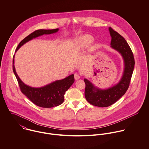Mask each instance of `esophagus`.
<instances>
[{
    "mask_svg": "<svg viewBox=\"0 0 149 149\" xmlns=\"http://www.w3.org/2000/svg\"><path fill=\"white\" fill-rule=\"evenodd\" d=\"M80 74H79L78 73H75L74 74L75 80H79V79H80Z\"/></svg>",
    "mask_w": 149,
    "mask_h": 149,
    "instance_id": "esophagus-1",
    "label": "esophagus"
}]
</instances>
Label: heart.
<instances>
[{"label":"heart","mask_w":149,"mask_h":149,"mask_svg":"<svg viewBox=\"0 0 149 149\" xmlns=\"http://www.w3.org/2000/svg\"><path fill=\"white\" fill-rule=\"evenodd\" d=\"M93 42V38L89 35H83L76 41V45L78 48H85Z\"/></svg>","instance_id":"heart-1"}]
</instances>
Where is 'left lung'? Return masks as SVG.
<instances>
[{
  "mask_svg": "<svg viewBox=\"0 0 149 149\" xmlns=\"http://www.w3.org/2000/svg\"><path fill=\"white\" fill-rule=\"evenodd\" d=\"M108 30L111 37V47L120 54L125 67L120 81L107 89L99 88L84 79L86 100L92 105L99 107H106L113 104L125 94L130 85L135 65L133 53L125 39L111 27H109Z\"/></svg>",
  "mask_w": 149,
  "mask_h": 149,
  "instance_id": "left-lung-1",
  "label": "left lung"
}]
</instances>
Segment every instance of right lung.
Listing matches in <instances>:
<instances>
[{"label": "right lung", "instance_id": "obj_1", "mask_svg": "<svg viewBox=\"0 0 149 149\" xmlns=\"http://www.w3.org/2000/svg\"><path fill=\"white\" fill-rule=\"evenodd\" d=\"M59 29L52 30H37L24 38L19 43L15 52L29 41L43 34H51L57 33ZM14 56L13 58V69L16 76L22 92L34 104L42 108H52L61 104L64 101V95L74 81V74L69 75L64 79L56 80L47 85L40 88L31 87L25 84L17 74L14 66Z\"/></svg>", "mask_w": 149, "mask_h": 149}]
</instances>
